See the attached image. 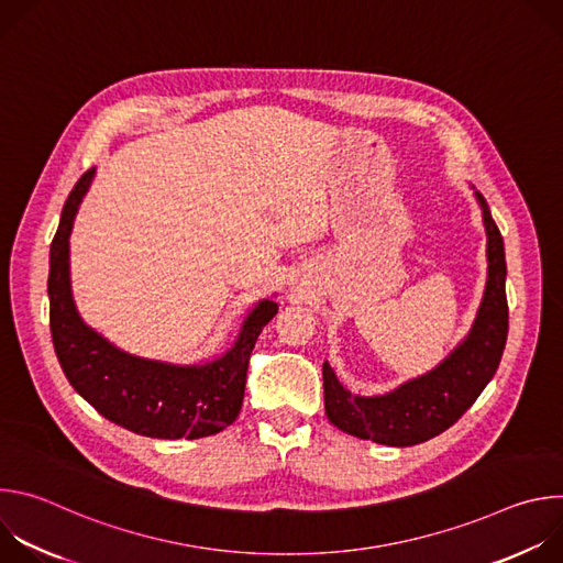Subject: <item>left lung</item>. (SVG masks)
I'll use <instances>...</instances> for the list:
<instances>
[{"instance_id": "obj_1", "label": "left lung", "mask_w": 563, "mask_h": 563, "mask_svg": "<svg viewBox=\"0 0 563 563\" xmlns=\"http://www.w3.org/2000/svg\"><path fill=\"white\" fill-rule=\"evenodd\" d=\"M474 198L488 235V280L467 336L434 369L376 396L343 387L325 361V415L339 430L391 448L417 445L454 426L493 380L508 339L506 252L486 198L476 189Z\"/></svg>"}]
</instances>
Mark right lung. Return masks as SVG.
Here are the masks:
<instances>
[{
  "mask_svg": "<svg viewBox=\"0 0 563 563\" xmlns=\"http://www.w3.org/2000/svg\"><path fill=\"white\" fill-rule=\"evenodd\" d=\"M93 176L96 169H89L68 194L51 245L48 300L57 361L75 391L115 426L167 441L218 434L240 415L250 354L278 305L274 298L258 300L233 345L202 363L153 361L113 345L85 323L70 291L68 238Z\"/></svg>",
  "mask_w": 563,
  "mask_h": 563,
  "instance_id": "1",
  "label": "right lung"
}]
</instances>
